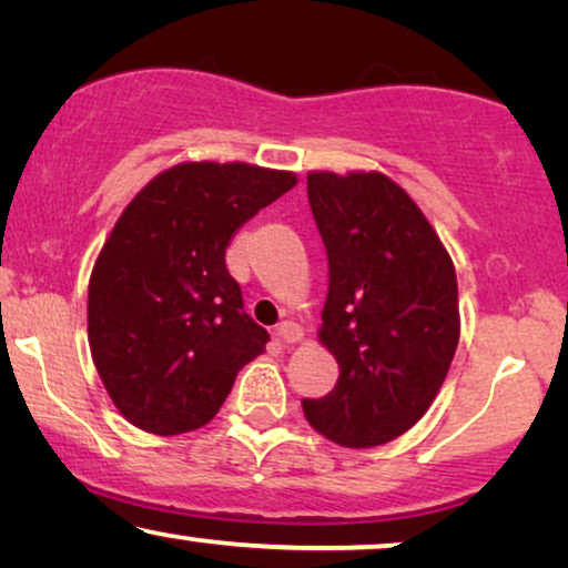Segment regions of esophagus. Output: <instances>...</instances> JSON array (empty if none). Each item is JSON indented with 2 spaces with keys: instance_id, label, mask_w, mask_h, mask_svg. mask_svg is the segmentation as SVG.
Masks as SVG:
<instances>
[{
  "instance_id": "esophagus-1",
  "label": "esophagus",
  "mask_w": 568,
  "mask_h": 568,
  "mask_svg": "<svg viewBox=\"0 0 568 568\" xmlns=\"http://www.w3.org/2000/svg\"><path fill=\"white\" fill-rule=\"evenodd\" d=\"M277 336H281L287 344H295L303 338V328L298 324H293V321H283V324L277 326Z\"/></svg>"
}]
</instances>
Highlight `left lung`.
<instances>
[{
  "instance_id": "1",
  "label": "left lung",
  "mask_w": 568,
  "mask_h": 568,
  "mask_svg": "<svg viewBox=\"0 0 568 568\" xmlns=\"http://www.w3.org/2000/svg\"><path fill=\"white\" fill-rule=\"evenodd\" d=\"M308 201L328 255L318 342L338 383L303 400V416L338 446H383L426 416L452 367L462 332L454 262L385 173L311 171Z\"/></svg>"
}]
</instances>
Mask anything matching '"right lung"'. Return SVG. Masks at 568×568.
I'll list each match as a JSON object with an SVG mask.
<instances>
[{"label":"right lung","mask_w":568,"mask_h":568,"mask_svg":"<svg viewBox=\"0 0 568 568\" xmlns=\"http://www.w3.org/2000/svg\"><path fill=\"white\" fill-rule=\"evenodd\" d=\"M298 175L250 163H178L126 203L91 270V359L116 410L175 436L216 416L267 332L242 308L224 252Z\"/></svg>","instance_id":"obj_1"}]
</instances>
